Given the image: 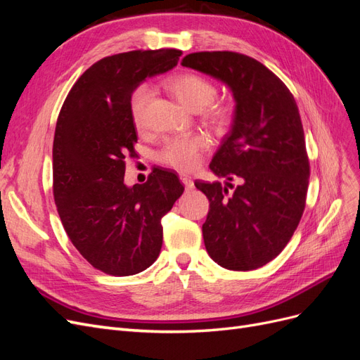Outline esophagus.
<instances>
[{"mask_svg":"<svg viewBox=\"0 0 360 360\" xmlns=\"http://www.w3.org/2000/svg\"><path fill=\"white\" fill-rule=\"evenodd\" d=\"M180 180L184 184V188H186V191H192L193 189V180L189 176H184V174H181Z\"/></svg>","mask_w":360,"mask_h":360,"instance_id":"esophagus-1","label":"esophagus"}]
</instances>
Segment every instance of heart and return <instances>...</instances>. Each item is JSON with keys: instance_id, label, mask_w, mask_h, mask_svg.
<instances>
[{"instance_id": "obj_1", "label": "heart", "mask_w": 360, "mask_h": 360, "mask_svg": "<svg viewBox=\"0 0 360 360\" xmlns=\"http://www.w3.org/2000/svg\"><path fill=\"white\" fill-rule=\"evenodd\" d=\"M167 90L189 111L202 112L205 123L214 130H224L230 124L231 111L225 103H214L217 96L216 85L197 73H180L165 82ZM151 99L148 85H139L130 97V114L134 124L143 127L146 108ZM209 147L201 135L174 138L165 143L159 153V160L165 165L189 172L198 167L204 151Z\"/></svg>"}]
</instances>
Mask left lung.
Segmentation results:
<instances>
[{
	"label": "left lung",
	"mask_w": 360,
	"mask_h": 360,
	"mask_svg": "<svg viewBox=\"0 0 360 360\" xmlns=\"http://www.w3.org/2000/svg\"><path fill=\"white\" fill-rule=\"evenodd\" d=\"M181 66L224 82L236 102L231 130L210 162L225 186L195 181L210 201L207 252L228 270L263 267L290 242L307 201L309 160L296 101L274 72L243 53L195 52ZM234 178L239 186L228 194Z\"/></svg>",
	"instance_id": "obj_1"
}]
</instances>
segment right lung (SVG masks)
<instances>
[{"label":"right lung","mask_w":360,"mask_h":360,"mask_svg":"<svg viewBox=\"0 0 360 360\" xmlns=\"http://www.w3.org/2000/svg\"><path fill=\"white\" fill-rule=\"evenodd\" d=\"M181 51H132L102 58L75 82L60 111L52 148L53 200L70 242L114 276L139 274L162 248V217L184 191L176 172L155 168L144 184H124L135 155L130 97L177 66Z\"/></svg>","instance_id":"add662e5"}]
</instances>
